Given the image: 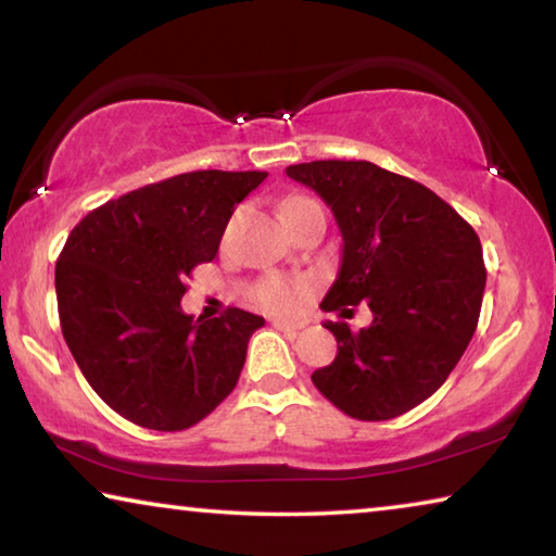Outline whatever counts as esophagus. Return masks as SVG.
Listing matches in <instances>:
<instances>
[{
    "label": "esophagus",
    "instance_id": "esophagus-1",
    "mask_svg": "<svg viewBox=\"0 0 556 556\" xmlns=\"http://www.w3.org/2000/svg\"><path fill=\"white\" fill-rule=\"evenodd\" d=\"M271 326L279 328V331H299V328H301V324L285 321V318H275V321H271Z\"/></svg>",
    "mask_w": 556,
    "mask_h": 556
}]
</instances>
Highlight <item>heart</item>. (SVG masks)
I'll return each mask as SVG.
<instances>
[{
	"instance_id": "b5f03b06",
	"label": "heart",
	"mask_w": 556,
	"mask_h": 556,
	"mask_svg": "<svg viewBox=\"0 0 556 556\" xmlns=\"http://www.w3.org/2000/svg\"><path fill=\"white\" fill-rule=\"evenodd\" d=\"M308 205H316V201L306 199V195H291L285 203H281V218L287 220V225L294 220V215L299 211L308 208ZM252 299L255 304H260L267 312H277V314H291L306 301V287L301 281H287L279 277H269L262 279L260 285L252 291Z\"/></svg>"
}]
</instances>
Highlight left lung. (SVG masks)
I'll return each instance as SVG.
<instances>
[{"instance_id":"left-lung-1","label":"left lung","mask_w":556,"mask_h":556,"mask_svg":"<svg viewBox=\"0 0 556 556\" xmlns=\"http://www.w3.org/2000/svg\"><path fill=\"white\" fill-rule=\"evenodd\" d=\"M287 176L321 195L343 238L341 269L324 312L372 324L353 333L328 321L338 355L316 390L348 417L384 421L431 397L476 333L485 289L476 230L427 186L370 162H312Z\"/></svg>"}]
</instances>
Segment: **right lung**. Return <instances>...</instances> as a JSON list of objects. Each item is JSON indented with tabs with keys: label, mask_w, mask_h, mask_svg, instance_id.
Listing matches in <instances>:
<instances>
[{
	"label": "right lung",
	"mask_w": 556,
	"mask_h": 556,
	"mask_svg": "<svg viewBox=\"0 0 556 556\" xmlns=\"http://www.w3.org/2000/svg\"><path fill=\"white\" fill-rule=\"evenodd\" d=\"M265 172H191L108 201L75 225L55 262L65 343L90 388L131 425H199L238 384L265 318L181 312L186 277L211 262L235 205Z\"/></svg>",
	"instance_id": "add662e5"
}]
</instances>
